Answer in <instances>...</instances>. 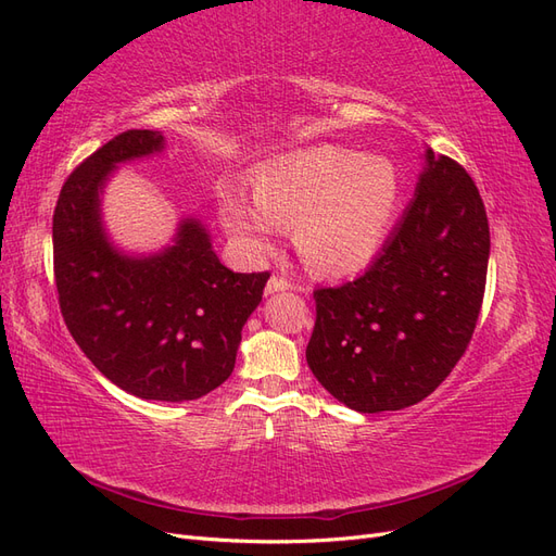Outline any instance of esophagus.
<instances>
[{"label":"esophagus","mask_w":556,"mask_h":556,"mask_svg":"<svg viewBox=\"0 0 556 556\" xmlns=\"http://www.w3.org/2000/svg\"><path fill=\"white\" fill-rule=\"evenodd\" d=\"M292 288H294V285L288 278L271 276L266 282V294H276V292H285V290H292Z\"/></svg>","instance_id":"esophagus-1"}]
</instances>
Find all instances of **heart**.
<instances>
[{
  "mask_svg": "<svg viewBox=\"0 0 556 556\" xmlns=\"http://www.w3.org/2000/svg\"><path fill=\"white\" fill-rule=\"evenodd\" d=\"M401 206V176L382 155L315 146L266 162L252 197L220 188V213L237 243L262 255L278 227H294L301 260L317 274L348 276L371 264L390 239Z\"/></svg>",
  "mask_w": 556,
  "mask_h": 556,
  "instance_id": "1",
  "label": "heart"
}]
</instances>
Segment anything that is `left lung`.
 Listing matches in <instances>:
<instances>
[{
    "mask_svg": "<svg viewBox=\"0 0 556 556\" xmlns=\"http://www.w3.org/2000/svg\"><path fill=\"white\" fill-rule=\"evenodd\" d=\"M490 262V223L464 166L427 148L410 206L366 271L319 288L313 376L357 413L415 406L462 359Z\"/></svg>",
    "mask_w": 556,
    "mask_h": 556,
    "instance_id": "left-lung-1",
    "label": "left lung"
}]
</instances>
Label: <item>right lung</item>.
<instances>
[{
  "mask_svg": "<svg viewBox=\"0 0 556 556\" xmlns=\"http://www.w3.org/2000/svg\"><path fill=\"white\" fill-rule=\"evenodd\" d=\"M162 150L160 131L129 129L76 166L53 215V262L66 329L97 371L139 399L178 403L231 376L268 271H229L197 217H182L174 243L153 255L111 243L102 223L109 176Z\"/></svg>",
  "mask_w": 556,
  "mask_h": 556,
  "instance_id": "1",
  "label": "right lung"
}]
</instances>
